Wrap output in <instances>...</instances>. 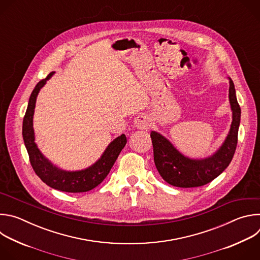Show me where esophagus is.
I'll return each instance as SVG.
<instances>
[{
  "mask_svg": "<svg viewBox=\"0 0 260 260\" xmlns=\"http://www.w3.org/2000/svg\"><path fill=\"white\" fill-rule=\"evenodd\" d=\"M134 125L138 129H147L148 127L150 126V120H149V118H148V116H146L145 114H141V115H138L135 118Z\"/></svg>",
  "mask_w": 260,
  "mask_h": 260,
  "instance_id": "esophagus-1",
  "label": "esophagus"
}]
</instances>
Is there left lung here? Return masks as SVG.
I'll return each mask as SVG.
<instances>
[{"label": "left lung", "instance_id": "obj_1", "mask_svg": "<svg viewBox=\"0 0 260 260\" xmlns=\"http://www.w3.org/2000/svg\"><path fill=\"white\" fill-rule=\"evenodd\" d=\"M229 80L233 121L226 139L213 155L201 159L189 158L179 152L166 137L157 132H151L155 167L162 179L173 186L182 188L203 186L218 177L231 164L238 144L241 108L235 84L231 78Z\"/></svg>", "mask_w": 260, "mask_h": 260}]
</instances>
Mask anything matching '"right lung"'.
I'll list each match as a JSON object with an SVG mask.
<instances>
[{
  "mask_svg": "<svg viewBox=\"0 0 260 260\" xmlns=\"http://www.w3.org/2000/svg\"><path fill=\"white\" fill-rule=\"evenodd\" d=\"M54 72L38 82L29 96L26 112L22 122V137L28 153L30 165L37 174L45 184L51 188L64 192H86L103 182L110 170L112 169L119 153L126 144L124 134L111 142L102 156L90 167L80 171H64L53 166L38 149L35 143V133L32 127V118L36 107V100L40 89L51 78Z\"/></svg>",
  "mask_w": 260,
  "mask_h": 260,
  "instance_id": "add662e5",
  "label": "right lung"
}]
</instances>
